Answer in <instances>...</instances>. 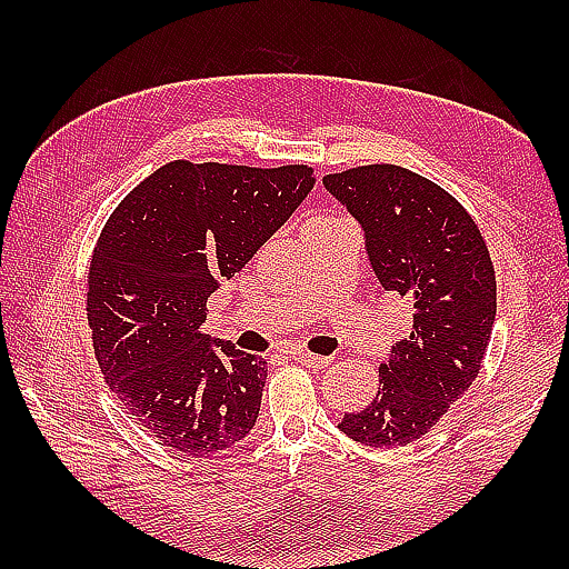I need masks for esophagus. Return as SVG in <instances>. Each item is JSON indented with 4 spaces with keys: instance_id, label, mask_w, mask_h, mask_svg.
Wrapping results in <instances>:
<instances>
[{
    "instance_id": "1",
    "label": "esophagus",
    "mask_w": 569,
    "mask_h": 569,
    "mask_svg": "<svg viewBox=\"0 0 569 569\" xmlns=\"http://www.w3.org/2000/svg\"><path fill=\"white\" fill-rule=\"evenodd\" d=\"M293 359L300 361V365L312 367V369H325L332 365V357H320V355H310V352H293Z\"/></svg>"
}]
</instances>
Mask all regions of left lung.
Returning a JSON list of instances; mask_svg holds the SVG:
<instances>
[{
	"mask_svg": "<svg viewBox=\"0 0 569 569\" xmlns=\"http://www.w3.org/2000/svg\"><path fill=\"white\" fill-rule=\"evenodd\" d=\"M365 229L386 291L413 303V328L379 369V393L340 430L369 447L422 438L477 379L497 320V278L479 227L450 192L377 163L322 178Z\"/></svg>",
	"mask_w": 569,
	"mask_h": 569,
	"instance_id": "8db88e82",
	"label": "left lung"
}]
</instances>
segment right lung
Segmentation results:
<instances>
[{"label":"right lung","instance_id":"obj_1","mask_svg":"<svg viewBox=\"0 0 569 569\" xmlns=\"http://www.w3.org/2000/svg\"><path fill=\"white\" fill-rule=\"evenodd\" d=\"M312 186L308 166L173 161L107 220L88 276L94 357L129 416L171 450L222 452L257 422L266 361L204 335V306Z\"/></svg>","mask_w":569,"mask_h":569}]
</instances>
